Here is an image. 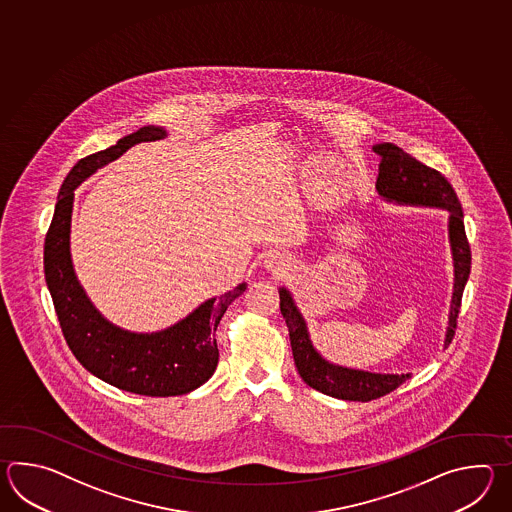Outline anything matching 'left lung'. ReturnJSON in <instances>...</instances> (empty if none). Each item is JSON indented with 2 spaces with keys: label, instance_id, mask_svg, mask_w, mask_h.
Returning <instances> with one entry per match:
<instances>
[{
  "label": "left lung",
  "instance_id": "obj_1",
  "mask_svg": "<svg viewBox=\"0 0 512 512\" xmlns=\"http://www.w3.org/2000/svg\"><path fill=\"white\" fill-rule=\"evenodd\" d=\"M373 152L381 157L375 188L382 199L412 207L443 208L448 212V241L454 260V293L446 327V348L456 333L461 296L467 285L472 260L461 203L445 175L419 163L403 148L392 142H381L373 146ZM280 311L289 327L296 370L305 384H309L316 392L326 393L342 401L366 403L393 392L406 379H410V373H373L338 366L324 359L313 346L307 322L294 302L293 294L285 287H280Z\"/></svg>",
  "mask_w": 512,
  "mask_h": 512
}]
</instances>
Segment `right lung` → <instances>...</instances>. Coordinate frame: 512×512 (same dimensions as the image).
Segmentation results:
<instances>
[{"label": "right lung", "instance_id": "obj_1", "mask_svg": "<svg viewBox=\"0 0 512 512\" xmlns=\"http://www.w3.org/2000/svg\"><path fill=\"white\" fill-rule=\"evenodd\" d=\"M164 137V128L144 126L122 137L108 150L80 159L60 188L44 247L45 282L73 355L100 381L148 397L183 395L214 375L219 359L216 344L219 320L247 289V283L243 282L229 293L208 298L174 326L155 333H133L100 315L78 282L69 245L77 186L98 168L119 159L131 146Z\"/></svg>", "mask_w": 512, "mask_h": 512}]
</instances>
